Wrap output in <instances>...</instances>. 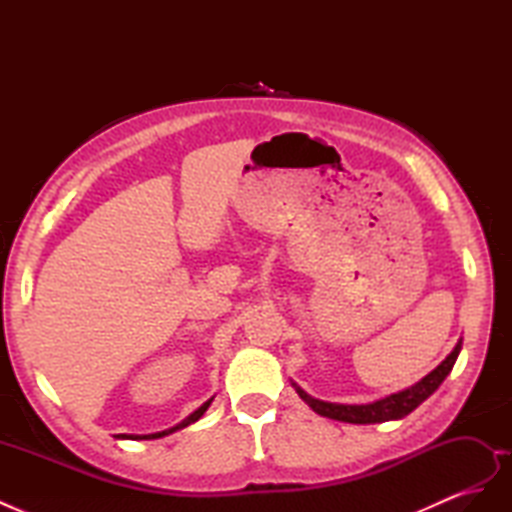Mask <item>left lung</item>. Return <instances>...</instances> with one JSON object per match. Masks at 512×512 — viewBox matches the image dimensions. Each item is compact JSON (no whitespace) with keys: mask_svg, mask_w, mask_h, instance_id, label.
<instances>
[{"mask_svg":"<svg viewBox=\"0 0 512 512\" xmlns=\"http://www.w3.org/2000/svg\"><path fill=\"white\" fill-rule=\"evenodd\" d=\"M461 352V339L453 352L446 356V359L427 374L423 380H418L410 389H404L399 393H393L384 399L374 401V404H363V406H348V404H331V401H320L314 399L312 395H307L297 382H292L294 391L299 393V397L305 401V404L312 408L316 414L333 418V421H342V423H352V425H369V423H386V421H397V418L408 416L412 410H416L423 401L436 393L438 386L444 382V378L451 374V369L457 361V356Z\"/></svg>","mask_w":512,"mask_h":512,"instance_id":"8db88e82","label":"left lung"}]
</instances>
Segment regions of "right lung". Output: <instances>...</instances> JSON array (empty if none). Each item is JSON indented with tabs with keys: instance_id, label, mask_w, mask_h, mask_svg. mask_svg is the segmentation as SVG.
I'll return each instance as SVG.
<instances>
[{
	"instance_id": "1",
	"label": "right lung",
	"mask_w": 512,
	"mask_h": 512,
	"mask_svg": "<svg viewBox=\"0 0 512 512\" xmlns=\"http://www.w3.org/2000/svg\"><path fill=\"white\" fill-rule=\"evenodd\" d=\"M211 401H213V397L209 399V401H205L203 406H200L198 410H194L188 418H183V421L179 423V425H175V427H170V429H166V431H158V433H149V436H128V433H119V436H115V438H121V440H156V438H164V436H168V433H173V431H177V429H183V427H188V425H192V423H196L200 416H203L205 412H207V408L211 406Z\"/></svg>"
}]
</instances>
